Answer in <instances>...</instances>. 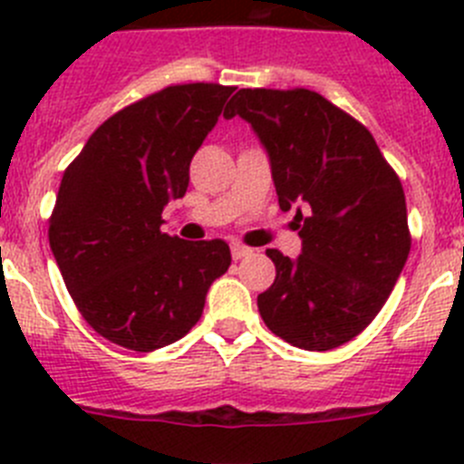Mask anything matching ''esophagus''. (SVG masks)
Segmentation results:
<instances>
[{
  "mask_svg": "<svg viewBox=\"0 0 464 464\" xmlns=\"http://www.w3.org/2000/svg\"><path fill=\"white\" fill-rule=\"evenodd\" d=\"M251 253V248H246V246L232 244V257H235V260H244V257H248Z\"/></svg>",
  "mask_w": 464,
  "mask_h": 464,
  "instance_id": "34e87169",
  "label": "esophagus"
}]
</instances>
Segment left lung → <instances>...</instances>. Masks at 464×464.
Here are the masks:
<instances>
[{"label":"left lung","mask_w":464,"mask_h":464,"mask_svg":"<svg viewBox=\"0 0 464 464\" xmlns=\"http://www.w3.org/2000/svg\"><path fill=\"white\" fill-rule=\"evenodd\" d=\"M223 116L260 139L278 207L297 204L302 253L267 251L276 278L257 295L262 321L304 351L351 342L385 304L411 248L400 179L370 130L311 90L244 88Z\"/></svg>","instance_id":"8db88e82"}]
</instances>
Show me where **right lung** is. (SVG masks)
<instances>
[{
	"mask_svg": "<svg viewBox=\"0 0 464 464\" xmlns=\"http://www.w3.org/2000/svg\"><path fill=\"white\" fill-rule=\"evenodd\" d=\"M235 88L171 85L102 122L67 167L48 239L64 285L94 332L149 353L186 337L232 256L223 239L160 232L186 195L190 162Z\"/></svg>",
	"mask_w": 464,
	"mask_h": 464,
	"instance_id": "obj_1",
	"label": "right lung"
}]
</instances>
